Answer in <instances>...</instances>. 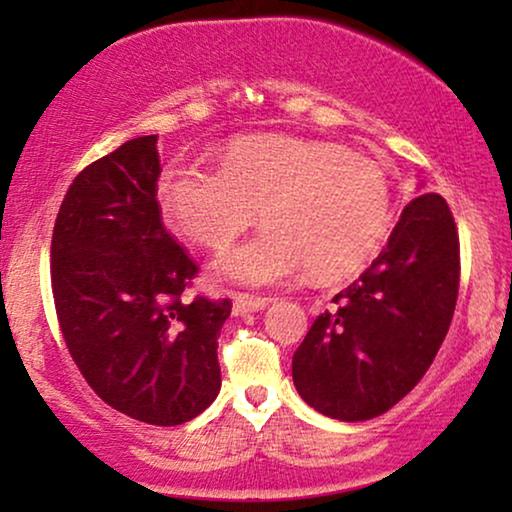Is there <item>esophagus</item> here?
<instances>
[{
    "instance_id": "esophagus-1",
    "label": "esophagus",
    "mask_w": 512,
    "mask_h": 512,
    "mask_svg": "<svg viewBox=\"0 0 512 512\" xmlns=\"http://www.w3.org/2000/svg\"><path fill=\"white\" fill-rule=\"evenodd\" d=\"M270 305V298H258V296H242V293H237L233 298V312L237 317H244V314H254V312H261L265 307Z\"/></svg>"
}]
</instances>
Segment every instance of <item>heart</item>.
Instances as JSON below:
<instances>
[{"mask_svg":"<svg viewBox=\"0 0 512 512\" xmlns=\"http://www.w3.org/2000/svg\"><path fill=\"white\" fill-rule=\"evenodd\" d=\"M170 226L221 251L261 212L263 233L212 265L216 282L272 286L359 275L391 233V179L377 160L321 139L254 135L230 142L219 170L172 167L158 184Z\"/></svg>","mask_w":512,"mask_h":512,"instance_id":"obj_1","label":"heart"}]
</instances>
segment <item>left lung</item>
I'll return each mask as SVG.
<instances>
[{"mask_svg":"<svg viewBox=\"0 0 512 512\" xmlns=\"http://www.w3.org/2000/svg\"><path fill=\"white\" fill-rule=\"evenodd\" d=\"M457 293V226L438 193H422L377 261L333 298L293 354L300 398L340 422L394 408L436 359Z\"/></svg>","mask_w":512,"mask_h":512,"instance_id":"1","label":"left lung"}]
</instances>
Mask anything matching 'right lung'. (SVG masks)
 <instances>
[{
    "instance_id": "obj_1",
    "label": "right lung",
    "mask_w": 512,
    "mask_h": 512,
    "mask_svg": "<svg viewBox=\"0 0 512 512\" xmlns=\"http://www.w3.org/2000/svg\"><path fill=\"white\" fill-rule=\"evenodd\" d=\"M156 144L135 137L76 174L55 219L51 282L62 338L95 394L177 426L219 396L230 300H181L198 268L160 221Z\"/></svg>"
}]
</instances>
